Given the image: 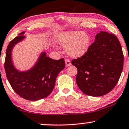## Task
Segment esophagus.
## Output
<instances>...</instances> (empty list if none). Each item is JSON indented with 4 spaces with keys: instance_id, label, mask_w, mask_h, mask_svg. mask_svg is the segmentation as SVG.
I'll use <instances>...</instances> for the list:
<instances>
[{
    "instance_id": "esophagus-1",
    "label": "esophagus",
    "mask_w": 129,
    "mask_h": 129,
    "mask_svg": "<svg viewBox=\"0 0 129 129\" xmlns=\"http://www.w3.org/2000/svg\"><path fill=\"white\" fill-rule=\"evenodd\" d=\"M65 62H66V67H69L71 65V62H70L69 59H66V61H65Z\"/></svg>"
}]
</instances>
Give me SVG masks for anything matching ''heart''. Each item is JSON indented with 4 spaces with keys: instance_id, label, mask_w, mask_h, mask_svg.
Listing matches in <instances>:
<instances>
[{
    "instance_id": "1",
    "label": "heart",
    "mask_w": 129,
    "mask_h": 129,
    "mask_svg": "<svg viewBox=\"0 0 129 129\" xmlns=\"http://www.w3.org/2000/svg\"><path fill=\"white\" fill-rule=\"evenodd\" d=\"M58 42L62 47L67 48L70 56L77 58L87 54L91 45L90 35L79 30H70L59 34Z\"/></svg>"
}]
</instances>
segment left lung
Masks as SVG:
<instances>
[{
	"label": "left lung",
	"mask_w": 129,
	"mask_h": 129,
	"mask_svg": "<svg viewBox=\"0 0 129 129\" xmlns=\"http://www.w3.org/2000/svg\"><path fill=\"white\" fill-rule=\"evenodd\" d=\"M123 62L122 48L117 38L100 31L87 54L71 63L78 70L76 82L81 91L86 95L100 97L116 86L122 73Z\"/></svg>",
	"instance_id": "8db88e82"
}]
</instances>
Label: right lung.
<instances>
[{
	"label": "right lung",
	"mask_w": 129,
	"mask_h": 129,
	"mask_svg": "<svg viewBox=\"0 0 129 129\" xmlns=\"http://www.w3.org/2000/svg\"><path fill=\"white\" fill-rule=\"evenodd\" d=\"M25 33L21 32L9 44L5 69L8 81L17 94L27 100L37 101L52 92L58 74L65 68V61L63 58L53 59L43 51L31 68L25 71L18 70L13 64L12 51L16 45L26 39Z\"/></svg>",
	"instance_id": "obj_1"
}]
</instances>
